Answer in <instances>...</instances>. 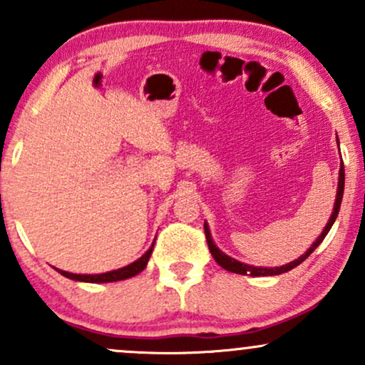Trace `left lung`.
<instances>
[{
  "label": "left lung",
  "mask_w": 365,
  "mask_h": 365,
  "mask_svg": "<svg viewBox=\"0 0 365 365\" xmlns=\"http://www.w3.org/2000/svg\"><path fill=\"white\" fill-rule=\"evenodd\" d=\"M338 139V137H336ZM343 188H345V168H343V161L340 165V177H338V188H336V199H334V206H333V212H331L329 216V221L326 223L324 230L321 232V235L316 238V242L309 247L307 250H305V254L300 255L299 259H295V261L284 264V266H279V267H259V266H250V264H245V262H240L237 261V259L230 257V255H226L223 250H220V247H216L215 242H212V237H211V232H209V225L204 221V232H206V240H207V245H209V250H211V255L215 257V261L220 264L221 267L226 271H230V273H237V274H249V276H276V274H283L287 273V271L293 269V267H297L299 264H302L305 259L311 255L314 250L319 247V244L322 240H324V237L328 235V232L331 230V226H333L334 220H336L338 212H340V206H341V199H343Z\"/></svg>",
  "instance_id": "1"
}]
</instances>
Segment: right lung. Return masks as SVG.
Wrapping results in <instances>:
<instances>
[{
	"label": "right lung",
	"instance_id": "1",
	"mask_svg": "<svg viewBox=\"0 0 365 365\" xmlns=\"http://www.w3.org/2000/svg\"><path fill=\"white\" fill-rule=\"evenodd\" d=\"M153 249H154V242H153V245L149 247L148 252L142 255V257L137 259V261H133L132 264H128V266H125V267H120V269L108 271V273H101V274H75V273H68V271L58 269V267H56V271L60 274L65 276V278L73 279V282H83V283L121 282V279L132 278V276L139 274L140 271L145 269V266H148V262H149L150 254H153Z\"/></svg>",
	"mask_w": 365,
	"mask_h": 365
}]
</instances>
